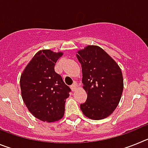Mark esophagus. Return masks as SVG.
<instances>
[{"mask_svg":"<svg viewBox=\"0 0 148 148\" xmlns=\"http://www.w3.org/2000/svg\"><path fill=\"white\" fill-rule=\"evenodd\" d=\"M77 87H78V86H77V83L76 82H74V83H73V84L70 86V88H71V90H73V91H75Z\"/></svg>","mask_w":148,"mask_h":148,"instance_id":"34e87169","label":"esophagus"}]
</instances>
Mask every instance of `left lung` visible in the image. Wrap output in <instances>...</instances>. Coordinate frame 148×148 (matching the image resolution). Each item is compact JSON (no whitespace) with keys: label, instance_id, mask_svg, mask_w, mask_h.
Segmentation results:
<instances>
[{"label":"left lung","instance_id":"left-lung-1","mask_svg":"<svg viewBox=\"0 0 148 148\" xmlns=\"http://www.w3.org/2000/svg\"><path fill=\"white\" fill-rule=\"evenodd\" d=\"M82 68V83L87 94L80 105L84 115L92 120L105 119L117 108L124 89L118 64L99 46L88 45L78 51Z\"/></svg>","mask_w":148,"mask_h":148}]
</instances>
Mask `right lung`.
Returning a JSON list of instances; mask_svg holds the SVG:
<instances>
[{
    "label": "right lung",
    "instance_id": "add662e5",
    "mask_svg": "<svg viewBox=\"0 0 148 148\" xmlns=\"http://www.w3.org/2000/svg\"><path fill=\"white\" fill-rule=\"evenodd\" d=\"M62 56V52L38 51L21 75L23 102L35 118L43 121L54 122L64 115L70 88L54 70L55 64Z\"/></svg>",
    "mask_w": 148,
    "mask_h": 148
}]
</instances>
